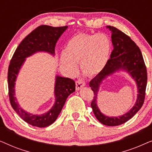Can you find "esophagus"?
<instances>
[{
    "label": "esophagus",
    "mask_w": 152,
    "mask_h": 152,
    "mask_svg": "<svg viewBox=\"0 0 152 152\" xmlns=\"http://www.w3.org/2000/svg\"><path fill=\"white\" fill-rule=\"evenodd\" d=\"M85 86V83L82 80H79L76 82V90H80L81 88H83Z\"/></svg>",
    "instance_id": "1"
}]
</instances>
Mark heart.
<instances>
[{
  "label": "heart",
  "instance_id": "obj_1",
  "mask_svg": "<svg viewBox=\"0 0 152 152\" xmlns=\"http://www.w3.org/2000/svg\"><path fill=\"white\" fill-rule=\"evenodd\" d=\"M111 50V42L105 34H77L68 41L61 62L71 73L80 62L82 73L91 77L99 74L105 68Z\"/></svg>",
  "mask_w": 152,
  "mask_h": 152
}]
</instances>
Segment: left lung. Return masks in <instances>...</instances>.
<instances>
[{
  "label": "left lung",
  "instance_id": "obj_1",
  "mask_svg": "<svg viewBox=\"0 0 152 152\" xmlns=\"http://www.w3.org/2000/svg\"><path fill=\"white\" fill-rule=\"evenodd\" d=\"M107 28L111 32L113 50L105 68L89 83V86L94 93L91 107L95 116L102 124L107 126H118L129 120L142 107L145 100L147 73L142 53L134 41L115 27L109 26H107ZM121 70L127 72L136 82L138 89L137 102L134 107L124 115L110 117L103 114L99 110L97 106V95L103 81Z\"/></svg>",
  "mask_w": 152,
  "mask_h": 152
}]
</instances>
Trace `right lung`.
Masks as SVG:
<instances>
[{"label":"right lung","instance_id":"right-lung-1","mask_svg":"<svg viewBox=\"0 0 152 152\" xmlns=\"http://www.w3.org/2000/svg\"><path fill=\"white\" fill-rule=\"evenodd\" d=\"M67 28L68 26L57 28L50 26L38 27L20 42L10 61L7 74L10 104L16 113L25 122L34 126L45 127L57 120L67 97L75 91V83L70 78L56 75L54 90L55 104L48 111L39 115L28 113L20 107L15 97L14 88L16 78L26 58L39 52H44L55 56L56 43Z\"/></svg>","mask_w":152,"mask_h":152}]
</instances>
